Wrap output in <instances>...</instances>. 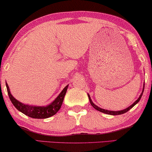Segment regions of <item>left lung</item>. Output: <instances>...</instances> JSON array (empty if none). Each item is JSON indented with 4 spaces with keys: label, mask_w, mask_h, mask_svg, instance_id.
Instances as JSON below:
<instances>
[{
    "label": "left lung",
    "mask_w": 152,
    "mask_h": 152,
    "mask_svg": "<svg viewBox=\"0 0 152 152\" xmlns=\"http://www.w3.org/2000/svg\"><path fill=\"white\" fill-rule=\"evenodd\" d=\"M144 87H145V84L143 85V89H142V93L141 94V95H140L139 98H138L137 100H136L134 103L132 104V105H130L129 107H128L127 108H126V109H124V110H119V111H111V110H105V109H102V108H99L98 107V106H96L95 104L93 102L91 99L90 98V96L89 94H88V97H89V102L91 103V106L94 107L95 109L98 110V111L99 112H102V113H106V114H108V115H121V114H124V113H125L126 112H128L129 110H130L131 108H132L133 106H134L137 104L139 102L140 99H141V97L142 96V94H143V91H144Z\"/></svg>",
    "instance_id": "8db88e82"
}]
</instances>
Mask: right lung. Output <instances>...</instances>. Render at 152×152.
Here are the masks:
<instances>
[{"label": "right lung", "instance_id": "right-lung-1", "mask_svg": "<svg viewBox=\"0 0 152 152\" xmlns=\"http://www.w3.org/2000/svg\"><path fill=\"white\" fill-rule=\"evenodd\" d=\"M6 87L11 102L19 111L22 112L24 115L31 117V118L46 119L53 116L59 110L61 107L63 99H64L65 95L66 94L68 85H67L63 89L61 94L58 95L57 98L54 99L53 102L45 106H31L20 102L13 98V96L11 94L10 88H9L8 85L7 83Z\"/></svg>", "mask_w": 152, "mask_h": 152}]
</instances>
